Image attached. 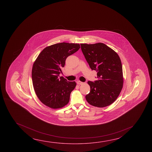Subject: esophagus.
<instances>
[{"instance_id":"1","label":"esophagus","mask_w":152,"mask_h":152,"mask_svg":"<svg viewBox=\"0 0 152 152\" xmlns=\"http://www.w3.org/2000/svg\"><path fill=\"white\" fill-rule=\"evenodd\" d=\"M83 83L82 82H80V80H78V81H77V84L79 85H80L83 84Z\"/></svg>"}]
</instances>
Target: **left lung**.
I'll use <instances>...</instances> for the list:
<instances>
[{
  "instance_id": "left-lung-1",
  "label": "left lung",
  "mask_w": 152,
  "mask_h": 152,
  "mask_svg": "<svg viewBox=\"0 0 152 152\" xmlns=\"http://www.w3.org/2000/svg\"><path fill=\"white\" fill-rule=\"evenodd\" d=\"M91 69L97 72V80L88 81L90 92L85 98L94 107H103L115 102L121 91L124 78L121 61L117 52L102 43L80 44Z\"/></svg>"
}]
</instances>
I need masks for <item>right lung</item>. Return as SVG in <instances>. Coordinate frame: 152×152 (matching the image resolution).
<instances>
[{"label":"right lung","instance_id":"obj_1","mask_svg":"<svg viewBox=\"0 0 152 152\" xmlns=\"http://www.w3.org/2000/svg\"><path fill=\"white\" fill-rule=\"evenodd\" d=\"M80 48L77 43H56L45 48L34 62L32 70L34 90L40 101L48 107L59 109L69 101L76 83L59 77V74L66 58Z\"/></svg>","mask_w":152,"mask_h":152}]
</instances>
